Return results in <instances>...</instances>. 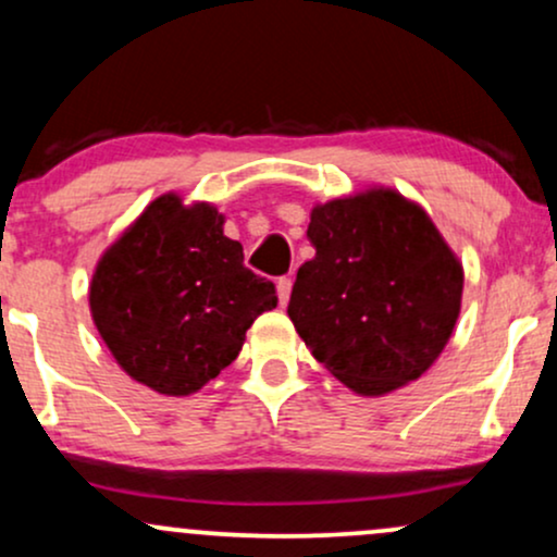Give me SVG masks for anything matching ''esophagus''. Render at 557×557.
<instances>
[{
    "mask_svg": "<svg viewBox=\"0 0 557 557\" xmlns=\"http://www.w3.org/2000/svg\"><path fill=\"white\" fill-rule=\"evenodd\" d=\"M290 290H293V277H280L277 280V298L283 306L290 300Z\"/></svg>",
    "mask_w": 557,
    "mask_h": 557,
    "instance_id": "1",
    "label": "esophagus"
}]
</instances>
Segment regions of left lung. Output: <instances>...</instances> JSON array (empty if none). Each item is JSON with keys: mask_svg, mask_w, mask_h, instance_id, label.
I'll use <instances>...</instances> for the list:
<instances>
[{"mask_svg": "<svg viewBox=\"0 0 557 557\" xmlns=\"http://www.w3.org/2000/svg\"><path fill=\"white\" fill-rule=\"evenodd\" d=\"M317 257L296 274L287 317L332 376L361 395L419 380L461 311L463 270L417 203L385 188L311 212Z\"/></svg>", "mask_w": 557, "mask_h": 557, "instance_id": "left-lung-1", "label": "left lung"}]
</instances>
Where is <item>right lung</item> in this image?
<instances>
[{
  "label": "right lung",
  "mask_w": 557,
  "mask_h": 557,
  "mask_svg": "<svg viewBox=\"0 0 557 557\" xmlns=\"http://www.w3.org/2000/svg\"><path fill=\"white\" fill-rule=\"evenodd\" d=\"M209 203L159 196L96 264L91 314L101 341L140 385L190 395L238 356L253 319L277 306L243 264Z\"/></svg>",
  "instance_id": "right-lung-1"
}]
</instances>
